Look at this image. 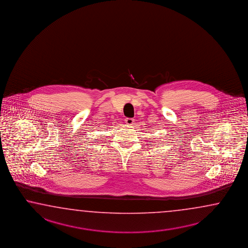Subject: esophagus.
Here are the masks:
<instances>
[{
  "label": "esophagus",
  "instance_id": "34e87169",
  "mask_svg": "<svg viewBox=\"0 0 248 248\" xmlns=\"http://www.w3.org/2000/svg\"><path fill=\"white\" fill-rule=\"evenodd\" d=\"M125 123H126L127 125H132V124H133V123H134V120H133V118H126L125 119Z\"/></svg>",
  "mask_w": 248,
  "mask_h": 248
}]
</instances>
